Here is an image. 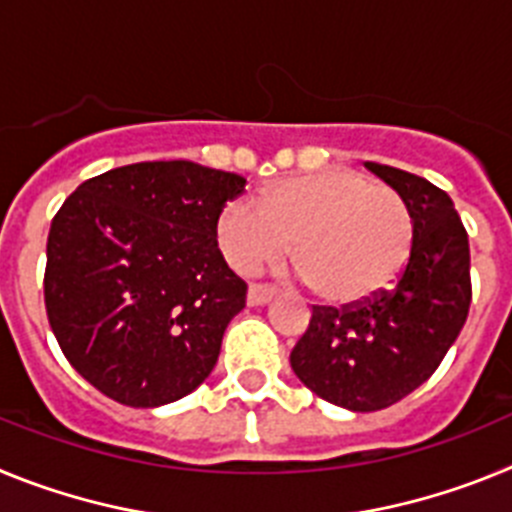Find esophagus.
Returning <instances> with one entry per match:
<instances>
[{
    "label": "esophagus",
    "instance_id": "1",
    "mask_svg": "<svg viewBox=\"0 0 512 512\" xmlns=\"http://www.w3.org/2000/svg\"><path fill=\"white\" fill-rule=\"evenodd\" d=\"M274 295H277V292H274V289L271 287H266V284H251V287H248V305L251 307H256V305H266V302H271L274 300Z\"/></svg>",
    "mask_w": 512,
    "mask_h": 512
}]
</instances>
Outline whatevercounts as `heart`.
Returning a JSON list of instances; mask_svg holds the SVG:
<instances>
[{"label": "heart", "instance_id": "b5f03b06", "mask_svg": "<svg viewBox=\"0 0 512 512\" xmlns=\"http://www.w3.org/2000/svg\"><path fill=\"white\" fill-rule=\"evenodd\" d=\"M217 246L238 274H256L292 246L307 287L325 302L354 305L379 295L413 246V215L400 192L354 169L297 176L266 189L259 207L230 202Z\"/></svg>", "mask_w": 512, "mask_h": 512}]
</instances>
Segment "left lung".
<instances>
[{"instance_id":"1","label":"left lung","mask_w":512,"mask_h":512,"mask_svg":"<svg viewBox=\"0 0 512 512\" xmlns=\"http://www.w3.org/2000/svg\"><path fill=\"white\" fill-rule=\"evenodd\" d=\"M405 197L413 246L400 282L356 305L312 307L289 364L305 387L338 408L374 413L418 390L467 323L469 238L443 189L423 176L366 161Z\"/></svg>"}]
</instances>
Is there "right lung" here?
Masks as SVG:
<instances>
[{
    "label": "right lung",
    "mask_w": 512,
    "mask_h": 512,
    "mask_svg": "<svg viewBox=\"0 0 512 512\" xmlns=\"http://www.w3.org/2000/svg\"><path fill=\"white\" fill-rule=\"evenodd\" d=\"M246 179L194 161H143L87 179L48 233L45 310L58 346L102 395L158 408L197 390L246 282L215 225Z\"/></svg>",
    "instance_id": "obj_1"
}]
</instances>
